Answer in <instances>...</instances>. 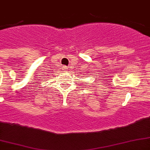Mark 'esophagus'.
<instances>
[{"instance_id":"34e87169","label":"esophagus","mask_w":150,"mask_h":150,"mask_svg":"<svg viewBox=\"0 0 150 150\" xmlns=\"http://www.w3.org/2000/svg\"><path fill=\"white\" fill-rule=\"evenodd\" d=\"M63 69L64 71H67L68 70V68H67V67H66V66H63Z\"/></svg>"}]
</instances>
